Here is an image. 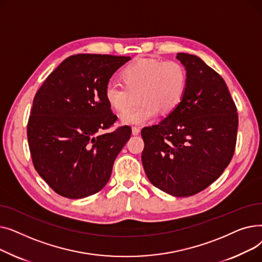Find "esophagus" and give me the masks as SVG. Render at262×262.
I'll return each instance as SVG.
<instances>
[{"label": "esophagus", "instance_id": "obj_1", "mask_svg": "<svg viewBox=\"0 0 262 262\" xmlns=\"http://www.w3.org/2000/svg\"><path fill=\"white\" fill-rule=\"evenodd\" d=\"M132 134H133L134 136L139 135V134H140V128H139V127H136V126H134V127L132 128Z\"/></svg>", "mask_w": 262, "mask_h": 262}]
</instances>
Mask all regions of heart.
I'll use <instances>...</instances> for the list:
<instances>
[{"instance_id": "obj_1", "label": "heart", "mask_w": 262, "mask_h": 262, "mask_svg": "<svg viewBox=\"0 0 262 262\" xmlns=\"http://www.w3.org/2000/svg\"><path fill=\"white\" fill-rule=\"evenodd\" d=\"M123 85L110 81L105 88V100L116 112L125 113L131 103V93L139 92L142 104L124 114L121 121L127 125H143L160 110L171 114L183 100L187 85L185 68L177 61L140 58L121 72Z\"/></svg>"}]
</instances>
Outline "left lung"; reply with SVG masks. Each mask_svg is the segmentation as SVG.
<instances>
[{
  "mask_svg": "<svg viewBox=\"0 0 262 262\" xmlns=\"http://www.w3.org/2000/svg\"><path fill=\"white\" fill-rule=\"evenodd\" d=\"M187 85L177 108L144 127L142 164L148 181L177 198L194 195L220 177L235 152L238 114L226 82L195 55L178 53Z\"/></svg>",
  "mask_w": 262,
  "mask_h": 262,
  "instance_id": "left-lung-1",
  "label": "left lung"
}]
</instances>
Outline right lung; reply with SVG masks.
<instances>
[{
	"label": "right lung",
	"instance_id": "add662e5",
	"mask_svg": "<svg viewBox=\"0 0 262 262\" xmlns=\"http://www.w3.org/2000/svg\"><path fill=\"white\" fill-rule=\"evenodd\" d=\"M128 56L77 54L66 58L37 91L27 123L34 167L61 196L82 199L108 183L130 138L129 126L98 135L117 120L105 88Z\"/></svg>",
	"mask_w": 262,
	"mask_h": 262
}]
</instances>
